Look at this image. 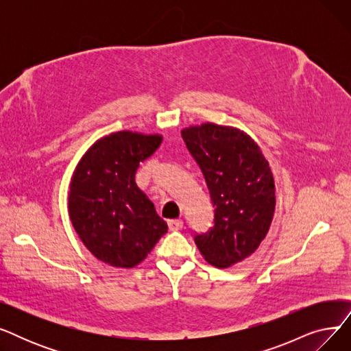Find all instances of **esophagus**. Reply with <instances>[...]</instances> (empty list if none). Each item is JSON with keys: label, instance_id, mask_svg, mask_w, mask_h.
Wrapping results in <instances>:
<instances>
[{"label": "esophagus", "instance_id": "esophagus-1", "mask_svg": "<svg viewBox=\"0 0 351 351\" xmlns=\"http://www.w3.org/2000/svg\"><path fill=\"white\" fill-rule=\"evenodd\" d=\"M169 230H179L183 228V220L182 219H171L168 220Z\"/></svg>", "mask_w": 351, "mask_h": 351}]
</instances>
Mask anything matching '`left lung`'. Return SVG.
I'll use <instances>...</instances> for the list:
<instances>
[{
	"label": "left lung",
	"instance_id": "8db88e82",
	"mask_svg": "<svg viewBox=\"0 0 351 351\" xmlns=\"http://www.w3.org/2000/svg\"><path fill=\"white\" fill-rule=\"evenodd\" d=\"M180 135L215 208V226L195 236V243L208 263L230 267L253 254L270 229L276 208L270 165L254 139L234 126L205 122Z\"/></svg>",
	"mask_w": 351,
	"mask_h": 351
}]
</instances>
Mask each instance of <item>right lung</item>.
Masks as SVG:
<instances>
[{
	"label": "right lung",
	"mask_w": 351,
	"mask_h": 351,
	"mask_svg": "<svg viewBox=\"0 0 351 351\" xmlns=\"http://www.w3.org/2000/svg\"><path fill=\"white\" fill-rule=\"evenodd\" d=\"M162 139L160 134L112 132L92 143L73 169L68 192L71 223L102 263L132 269L168 232L135 182L141 162Z\"/></svg>",
	"instance_id": "right-lung-1"
}]
</instances>
